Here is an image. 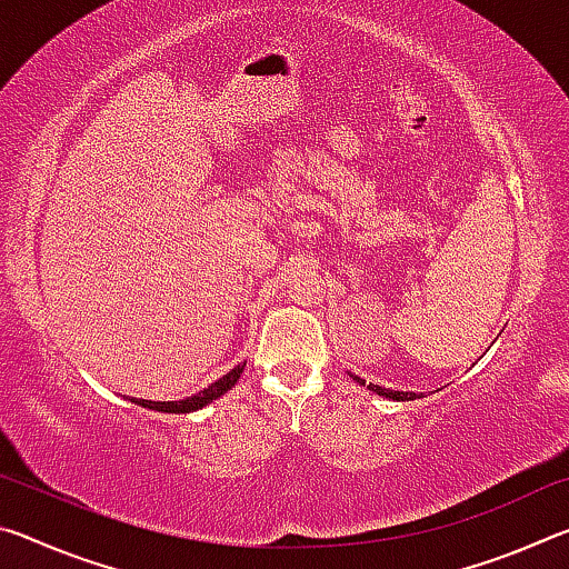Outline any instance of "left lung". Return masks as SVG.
<instances>
[{
  "mask_svg": "<svg viewBox=\"0 0 569 569\" xmlns=\"http://www.w3.org/2000/svg\"><path fill=\"white\" fill-rule=\"evenodd\" d=\"M353 379L359 381V383H363V387H366V381H361L359 377H353ZM369 389L377 391L379 397H387V399H393V401H411V399L419 397V393H411V391H391V389H383V387H373V383H369Z\"/></svg>",
  "mask_w": 569,
  "mask_h": 569,
  "instance_id": "8db88e82",
  "label": "left lung"
}]
</instances>
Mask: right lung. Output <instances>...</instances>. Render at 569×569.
<instances>
[{
    "mask_svg": "<svg viewBox=\"0 0 569 569\" xmlns=\"http://www.w3.org/2000/svg\"><path fill=\"white\" fill-rule=\"evenodd\" d=\"M240 373H243V363H238L233 371H228L223 379H218L216 383H210L208 389L196 393V397H188V399H182V401H146V399H130V401L140 403V407H148V409H156V411H170V413L196 411V409H203L206 403H210L213 399L223 397V393L240 379Z\"/></svg>",
    "mask_w": 569,
    "mask_h": 569,
    "instance_id": "1",
    "label": "right lung"
}]
</instances>
